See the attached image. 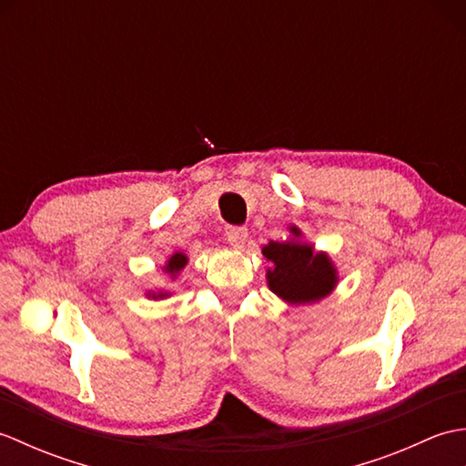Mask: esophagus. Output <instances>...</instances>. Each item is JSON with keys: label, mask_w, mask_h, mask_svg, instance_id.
Masks as SVG:
<instances>
[{"label": "esophagus", "mask_w": 466, "mask_h": 466, "mask_svg": "<svg viewBox=\"0 0 466 466\" xmlns=\"http://www.w3.org/2000/svg\"><path fill=\"white\" fill-rule=\"evenodd\" d=\"M226 240L232 246V248L238 250L246 244V240H248V230H246V228H228Z\"/></svg>", "instance_id": "obj_1"}]
</instances>
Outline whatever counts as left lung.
Returning a JSON list of instances; mask_svg holds the SVG:
<instances>
[{
    "instance_id": "left-lung-1",
    "label": "left lung",
    "mask_w": 466,
    "mask_h": 466,
    "mask_svg": "<svg viewBox=\"0 0 466 466\" xmlns=\"http://www.w3.org/2000/svg\"><path fill=\"white\" fill-rule=\"evenodd\" d=\"M289 232V240H270L262 246V254L272 264L266 270L268 289L290 306L320 302L339 284V268L329 252H316L314 246L304 240L299 226L292 224Z\"/></svg>"
}]
</instances>
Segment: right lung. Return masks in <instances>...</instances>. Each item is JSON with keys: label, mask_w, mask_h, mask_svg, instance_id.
<instances>
[{"label": "right lung", "mask_w": 466, "mask_h": 466, "mask_svg": "<svg viewBox=\"0 0 466 466\" xmlns=\"http://www.w3.org/2000/svg\"><path fill=\"white\" fill-rule=\"evenodd\" d=\"M186 264H187V256H186V252H182V250H177V252H172L170 254V258H167L166 262H164V266H162V270L170 276V280H176L177 276L182 274V270L186 268ZM146 296L150 300H164V299H170L172 296V292L170 290H147L146 292Z\"/></svg>", "instance_id": "1"}]
</instances>
